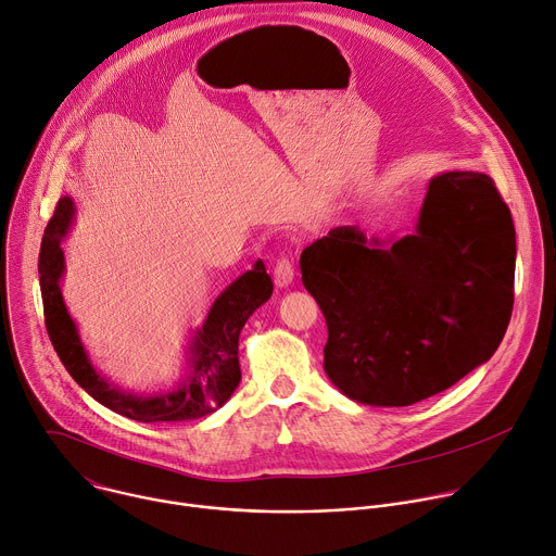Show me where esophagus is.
Masks as SVG:
<instances>
[{"label":"esophagus","instance_id":"34e87169","mask_svg":"<svg viewBox=\"0 0 556 556\" xmlns=\"http://www.w3.org/2000/svg\"><path fill=\"white\" fill-rule=\"evenodd\" d=\"M273 277H275V283H277L279 288H286V286L292 281V277H294V268H292V262H290L288 257H279V260L275 262V268H273Z\"/></svg>","mask_w":556,"mask_h":556}]
</instances>
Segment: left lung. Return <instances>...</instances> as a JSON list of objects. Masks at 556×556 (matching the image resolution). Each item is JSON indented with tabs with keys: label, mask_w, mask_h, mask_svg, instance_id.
<instances>
[{
	"label": "left lung",
	"mask_w": 556,
	"mask_h": 556,
	"mask_svg": "<svg viewBox=\"0 0 556 556\" xmlns=\"http://www.w3.org/2000/svg\"><path fill=\"white\" fill-rule=\"evenodd\" d=\"M515 255L510 211L475 172L435 176L416 232L401 240L332 228L299 260L328 324L326 374L374 407H407L448 389L506 334Z\"/></svg>",
	"instance_id": "left-lung-1"
}]
</instances>
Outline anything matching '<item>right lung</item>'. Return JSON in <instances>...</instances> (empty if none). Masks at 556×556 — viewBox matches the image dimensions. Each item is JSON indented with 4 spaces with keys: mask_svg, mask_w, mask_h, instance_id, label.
<instances>
[{
    "mask_svg": "<svg viewBox=\"0 0 556 556\" xmlns=\"http://www.w3.org/2000/svg\"><path fill=\"white\" fill-rule=\"evenodd\" d=\"M72 219L74 202L70 198H61L46 226L39 253L46 330L67 374L97 403L138 422L195 420L219 409L242 380L240 358H237L240 332L249 316L273 294V279L266 273L264 262H257L215 299L204 326L195 332L189 345V358L180 382L155 395H136L112 387L94 369L63 303L59 288L65 268L61 240L72 226Z\"/></svg>",
    "mask_w": 556,
    "mask_h": 556,
    "instance_id": "right-lung-1",
    "label": "right lung"
}]
</instances>
